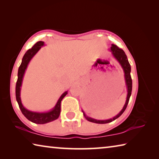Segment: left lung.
Returning a JSON list of instances; mask_svg holds the SVG:
<instances>
[{"mask_svg": "<svg viewBox=\"0 0 159 159\" xmlns=\"http://www.w3.org/2000/svg\"><path fill=\"white\" fill-rule=\"evenodd\" d=\"M111 51L112 52V55L116 59V60L119 62L120 64V66L123 69V71H124V76H125V84H126V87H127V90H128V95H127V99H126L125 101V104L124 107H123V109L119 112V114H117L116 116H114L113 118H111V119H108V120H96L94 119V118H92L90 117L87 116L85 114V113L83 111V116H84L85 118L87 119L88 121L90 122H93V123H99V124H104V123H108L110 122H112L113 120H114L118 118V117L121 115L126 109V107L128 106L129 99H130V95H131V93H132V79H131V76H130V71H131V67H130V64L129 63V61L128 60L127 56H126L125 53L124 52L122 49L118 48L117 45H116L114 44L111 45Z\"/></svg>", "mask_w": 159, "mask_h": 159, "instance_id": "obj_1", "label": "left lung"}]
</instances>
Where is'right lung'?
I'll list each match as a JSON object with an SVG mask.
<instances>
[{
    "label": "right lung",
    "mask_w": 159,
    "mask_h": 159,
    "mask_svg": "<svg viewBox=\"0 0 159 159\" xmlns=\"http://www.w3.org/2000/svg\"><path fill=\"white\" fill-rule=\"evenodd\" d=\"M44 45L43 41H39L35 44L31 49L28 50L26 51V52L25 54L24 57L22 58V61L20 64V67L18 69V74H17V83H16V88H15V94H16V99L20 107V109L21 110V113L23 115L27 118L28 120L30 121L33 122L34 123H37V124H45V123H49L57 119L60 116V111H61V102L62 100V99L66 95L67 92L68 91H65L62 95H61L60 99H58V101L56 104L55 107L50 110V111L48 112H34L29 111L28 109L24 107L21 102L20 98V90H21V83H22L23 77L25 75V71L27 66L29 63V61H31L32 57L36 55L38 51H39L42 46Z\"/></svg>",
    "instance_id": "right-lung-1"
}]
</instances>
